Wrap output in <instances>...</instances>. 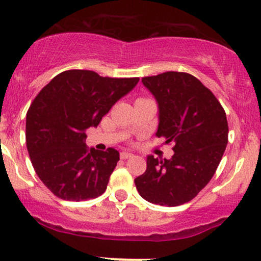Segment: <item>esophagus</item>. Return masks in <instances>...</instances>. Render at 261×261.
<instances>
[{
    "label": "esophagus",
    "mask_w": 261,
    "mask_h": 261,
    "mask_svg": "<svg viewBox=\"0 0 261 261\" xmlns=\"http://www.w3.org/2000/svg\"><path fill=\"white\" fill-rule=\"evenodd\" d=\"M134 157L133 153H130V152H121L120 153V158L121 160H128V158Z\"/></svg>",
    "instance_id": "esophagus-1"
}]
</instances>
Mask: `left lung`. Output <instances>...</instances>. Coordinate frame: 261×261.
I'll list each match as a JSON object with an SVG mask.
<instances>
[{
    "instance_id": "obj_1",
    "label": "left lung",
    "mask_w": 261,
    "mask_h": 261,
    "mask_svg": "<svg viewBox=\"0 0 261 261\" xmlns=\"http://www.w3.org/2000/svg\"><path fill=\"white\" fill-rule=\"evenodd\" d=\"M160 107L157 136L174 143L170 160L147 157V169L135 179L148 202L179 206L193 200L216 172L228 142L223 107L207 87L187 72L143 77Z\"/></svg>"
}]
</instances>
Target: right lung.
Wrapping results in <instances>:
<instances>
[{
	"label": "right lung",
	"instance_id": "right-lung-1",
	"mask_svg": "<svg viewBox=\"0 0 261 261\" xmlns=\"http://www.w3.org/2000/svg\"><path fill=\"white\" fill-rule=\"evenodd\" d=\"M139 80L68 70L54 77L38 93L27 113V148L35 173L54 195L83 201L107 190L120 160L119 152L88 148L86 130L98 126Z\"/></svg>",
	"mask_w": 261,
	"mask_h": 261
}]
</instances>
